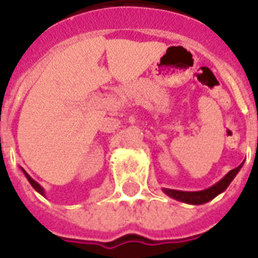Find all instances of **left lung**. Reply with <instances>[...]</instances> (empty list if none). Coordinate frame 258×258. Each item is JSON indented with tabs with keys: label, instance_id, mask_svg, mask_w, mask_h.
Masks as SVG:
<instances>
[{
	"label": "left lung",
	"instance_id": "left-lung-1",
	"mask_svg": "<svg viewBox=\"0 0 258 258\" xmlns=\"http://www.w3.org/2000/svg\"><path fill=\"white\" fill-rule=\"evenodd\" d=\"M241 164L238 168L230 170L227 174H226L221 181H218L216 184H214L212 186L207 188L204 190H196V192H186V190H177V189H169V188H164V192L168 195L169 198H172L174 200H178V202H182V203L186 204H195V206H199V204H204L212 200L214 198H216L218 195L225 192L226 188L230 185V182L233 181L234 177L237 176V173L241 170L242 168Z\"/></svg>",
	"mask_w": 258,
	"mask_h": 258
}]
</instances>
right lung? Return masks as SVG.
I'll return each instance as SVG.
<instances>
[{"instance_id": "add662e5", "label": "right lung", "mask_w": 258, "mask_h": 258, "mask_svg": "<svg viewBox=\"0 0 258 258\" xmlns=\"http://www.w3.org/2000/svg\"><path fill=\"white\" fill-rule=\"evenodd\" d=\"M21 170H23V173H24L25 177H27V180H28V181H29V184H31V185L33 186V189L36 190V192H39V194L42 195V196H44V189H43V186H40V184H37V182L35 181V180H33L32 177L29 176L28 173L25 172L24 169H21Z\"/></svg>"}]
</instances>
